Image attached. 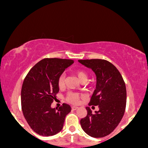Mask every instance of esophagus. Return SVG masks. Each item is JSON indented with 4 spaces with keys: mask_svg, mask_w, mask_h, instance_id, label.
I'll list each match as a JSON object with an SVG mask.
<instances>
[{
    "mask_svg": "<svg viewBox=\"0 0 148 148\" xmlns=\"http://www.w3.org/2000/svg\"><path fill=\"white\" fill-rule=\"evenodd\" d=\"M71 109H72V110H76V109H78V107L77 106H73L72 107H71Z\"/></svg>",
    "mask_w": 148,
    "mask_h": 148,
    "instance_id": "34e87169",
    "label": "esophagus"
}]
</instances>
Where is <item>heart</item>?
Here are the masks:
<instances>
[{
  "instance_id": "b5f03b06",
  "label": "heart",
  "mask_w": 148,
  "mask_h": 148,
  "mask_svg": "<svg viewBox=\"0 0 148 148\" xmlns=\"http://www.w3.org/2000/svg\"><path fill=\"white\" fill-rule=\"evenodd\" d=\"M73 74L77 77L80 82H86L87 80V74L82 70H76L73 72ZM65 82V75L61 74L58 78V85L60 88H62L64 85ZM82 98V95L75 92H69L66 97V100L69 103L73 104H78L80 100Z\"/></svg>"
}]
</instances>
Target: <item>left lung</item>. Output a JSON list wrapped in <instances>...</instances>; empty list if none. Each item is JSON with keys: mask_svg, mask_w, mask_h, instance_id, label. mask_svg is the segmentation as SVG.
<instances>
[{"mask_svg": "<svg viewBox=\"0 0 148 148\" xmlns=\"http://www.w3.org/2000/svg\"><path fill=\"white\" fill-rule=\"evenodd\" d=\"M78 62L91 68L96 75V89L89 106H99V111L95 114L87 106V114L80 120L81 127L91 137H105L116 128L124 114L125 82L118 69L106 60H78Z\"/></svg>", "mask_w": 148, "mask_h": 148, "instance_id": "left-lung-1", "label": "left lung"}]
</instances>
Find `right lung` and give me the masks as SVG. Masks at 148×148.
Wrapping results in <instances>:
<instances>
[{
  "label": "right lung",
  "mask_w": 148,
  "mask_h": 148,
  "mask_svg": "<svg viewBox=\"0 0 148 148\" xmlns=\"http://www.w3.org/2000/svg\"><path fill=\"white\" fill-rule=\"evenodd\" d=\"M73 62L71 59L44 58L31 68L23 81V115L30 128L40 136H53L61 131L66 115L71 111L67 104L58 109L51 105L59 91L58 77Z\"/></svg>",
  "instance_id": "obj_1"
}]
</instances>
